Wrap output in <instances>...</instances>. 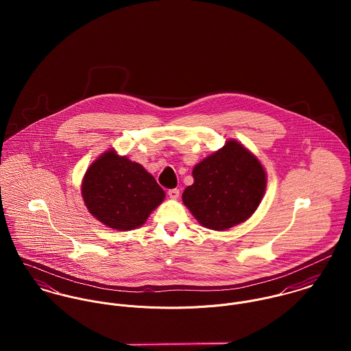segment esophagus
<instances>
[{"label": "esophagus", "instance_id": "esophagus-1", "mask_svg": "<svg viewBox=\"0 0 351 351\" xmlns=\"http://www.w3.org/2000/svg\"><path fill=\"white\" fill-rule=\"evenodd\" d=\"M169 197L170 199H178L180 197V189H177V188H174V189H169Z\"/></svg>", "mask_w": 351, "mask_h": 351}]
</instances>
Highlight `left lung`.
Segmentation results:
<instances>
[{
    "label": "left lung",
    "mask_w": 351,
    "mask_h": 351,
    "mask_svg": "<svg viewBox=\"0 0 351 351\" xmlns=\"http://www.w3.org/2000/svg\"><path fill=\"white\" fill-rule=\"evenodd\" d=\"M193 178L182 201L204 227L216 231L247 220L266 188L262 165L235 141L201 160L193 169Z\"/></svg>",
    "instance_id": "8db88e82"
}]
</instances>
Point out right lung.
I'll list each match as a JSON object with an SVG mask.
<instances>
[{"mask_svg": "<svg viewBox=\"0 0 351 351\" xmlns=\"http://www.w3.org/2000/svg\"><path fill=\"white\" fill-rule=\"evenodd\" d=\"M82 197L101 223L127 231L145 224L165 199V192L142 165L110 150L88 169Z\"/></svg>", "mask_w": 351, "mask_h": 351, "instance_id": "right-lung-1", "label": "right lung"}]
</instances>
